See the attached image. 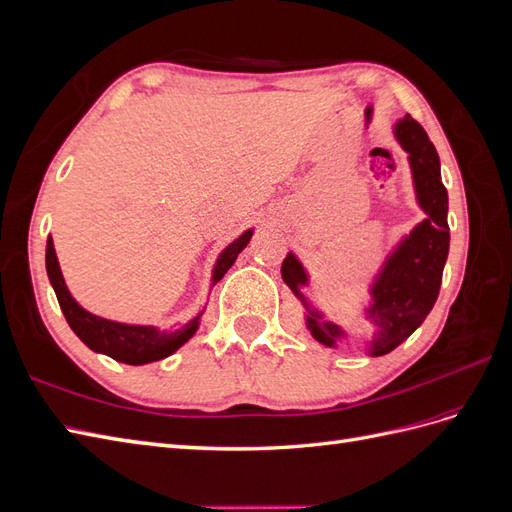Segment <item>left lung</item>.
Segmentation results:
<instances>
[{
	"mask_svg": "<svg viewBox=\"0 0 512 512\" xmlns=\"http://www.w3.org/2000/svg\"><path fill=\"white\" fill-rule=\"evenodd\" d=\"M393 134L401 149L408 153L416 203L427 218L397 243L369 286L371 303L365 314L376 327L367 346L369 356L389 354L421 327L438 299L451 243L446 220L448 194L440 177L436 147L431 145L421 123L410 115L395 121ZM282 280L303 303L305 324L314 339L329 348L342 342L346 331L339 324L324 320L322 312L307 303L303 288L309 284V275L292 252L282 262Z\"/></svg>",
	"mask_w": 512,
	"mask_h": 512,
	"instance_id": "left-lung-1",
	"label": "left lung"
}]
</instances>
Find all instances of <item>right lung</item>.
I'll use <instances>...</instances> for the list:
<instances>
[{
    "instance_id": "obj_1",
    "label": "right lung",
    "mask_w": 512,
    "mask_h": 512,
    "mask_svg": "<svg viewBox=\"0 0 512 512\" xmlns=\"http://www.w3.org/2000/svg\"><path fill=\"white\" fill-rule=\"evenodd\" d=\"M254 230H245L239 239L232 241L228 247H224L222 254L215 260L211 288L218 284L224 273L235 265L237 256L245 250V245L250 243ZM46 273H49L51 286L57 294V301L61 312H64L70 329L76 333L81 342L98 354H106L119 363L128 365H145L153 361H162L166 356L177 352L188 339L198 331L200 324V312L190 322L181 324L179 329L173 331H160L158 327H147V324H126L106 320L96 314H89L85 307L76 303V299L70 294L64 275L59 269V260L55 254L53 239H46Z\"/></svg>"
}]
</instances>
